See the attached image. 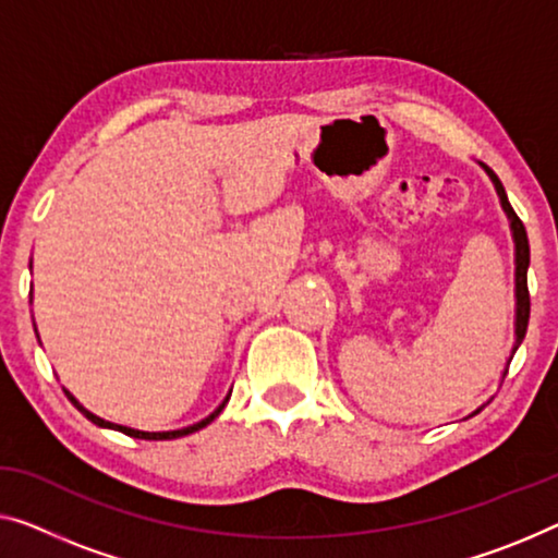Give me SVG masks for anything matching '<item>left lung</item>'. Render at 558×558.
Masks as SVG:
<instances>
[{
    "label": "left lung",
    "mask_w": 558,
    "mask_h": 558,
    "mask_svg": "<svg viewBox=\"0 0 558 558\" xmlns=\"http://www.w3.org/2000/svg\"><path fill=\"white\" fill-rule=\"evenodd\" d=\"M481 168H484V172L488 174V178H492V182H494V187H496V195H498V199H501V207H504V213H506V218H509V228H511V238H513V265H517V270H513V295H517V320H513V348H511V355H509V361H506V365L511 363V359H513V353L519 351V345H521V340H523V336H526V328H529V313H531V301H529V286H526V272H529V238H526V228H523V222L519 220V215L513 213V207H511V203H509V197H506V190H504V185H501V180L496 178V172L488 168V165H484V162H478ZM509 371V368H506ZM506 371H504V376H506ZM488 403V401H486ZM484 403V405H486ZM484 405H478L476 411H473L471 415H476V413H481L484 411ZM469 415V418H471Z\"/></svg>",
    "instance_id": "1"
}]
</instances>
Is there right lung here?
Instances as JSON below:
<instances>
[{
    "mask_svg": "<svg viewBox=\"0 0 558 558\" xmlns=\"http://www.w3.org/2000/svg\"><path fill=\"white\" fill-rule=\"evenodd\" d=\"M29 298H32V293H29ZM32 303V301H29ZM35 332H37V328H35ZM37 338H39V332H37ZM41 343V340H39ZM64 393H66V398H70L72 401V405L74 409H77L82 415H87L89 421L95 423V426H99V428H112V430H120V434H124V436H132V438H145V440H170V438H180V436H190V434H195V430H199V428H205L207 423H213L215 418H218V415L222 413V409H226L228 405V401H230V393L222 398V403L218 405V409H215L210 415H207V418H203V421H197V423H193V426H185V428H178V430H137V428H130V426H120V423H112V421H105V418H99V415H95L93 411H87L85 405H82L77 398H74L70 390L64 388Z\"/></svg>",
    "mask_w": 558,
    "mask_h": 558,
    "instance_id": "add662e5",
    "label": "right lung"
}]
</instances>
